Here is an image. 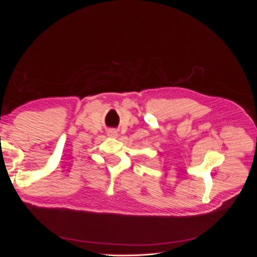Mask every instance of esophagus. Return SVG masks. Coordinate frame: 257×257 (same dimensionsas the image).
<instances>
[{
	"label": "esophagus",
	"mask_w": 257,
	"mask_h": 257,
	"mask_svg": "<svg viewBox=\"0 0 257 257\" xmlns=\"http://www.w3.org/2000/svg\"><path fill=\"white\" fill-rule=\"evenodd\" d=\"M108 134H109L110 136H118V132H116V130H114V128H111L109 132H108Z\"/></svg>",
	"instance_id": "1"
}]
</instances>
